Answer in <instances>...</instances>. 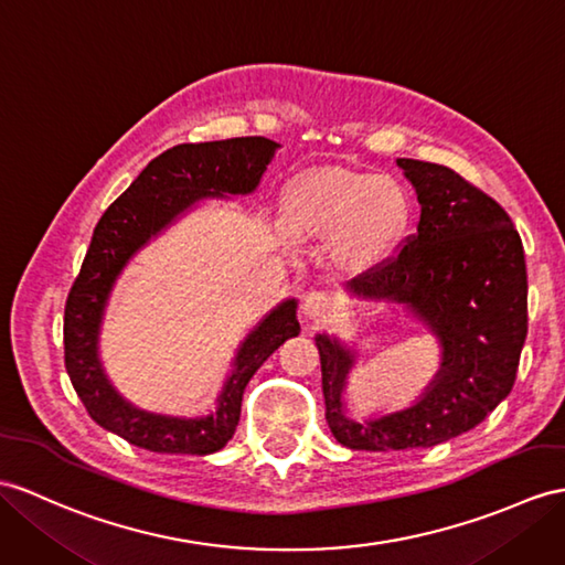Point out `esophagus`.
Masks as SVG:
<instances>
[{
  "label": "esophagus",
  "instance_id": "1",
  "mask_svg": "<svg viewBox=\"0 0 565 565\" xmlns=\"http://www.w3.org/2000/svg\"><path fill=\"white\" fill-rule=\"evenodd\" d=\"M301 309H305L309 319L319 321V319H326V316L333 311V299H330V295L323 290H311V292H307L305 301H301Z\"/></svg>",
  "mask_w": 565,
  "mask_h": 565
}]
</instances>
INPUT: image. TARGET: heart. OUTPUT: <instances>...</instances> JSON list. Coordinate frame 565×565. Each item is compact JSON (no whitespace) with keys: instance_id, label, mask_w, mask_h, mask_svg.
Wrapping results in <instances>:
<instances>
[{"instance_id":"obj_1","label":"heart","mask_w":565,"mask_h":565,"mask_svg":"<svg viewBox=\"0 0 565 565\" xmlns=\"http://www.w3.org/2000/svg\"><path fill=\"white\" fill-rule=\"evenodd\" d=\"M412 203L393 177L356 172H307L287 191V217L301 235H330L356 256H379L403 237Z\"/></svg>"}]
</instances>
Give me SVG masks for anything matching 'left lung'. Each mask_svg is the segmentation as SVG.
<instances>
[{
    "mask_svg": "<svg viewBox=\"0 0 565 565\" xmlns=\"http://www.w3.org/2000/svg\"><path fill=\"white\" fill-rule=\"evenodd\" d=\"M397 164L422 205L417 232L348 290L405 305L441 342V369L415 405L362 424L342 405L354 354L316 335L326 422L352 450L431 448L475 429L511 393L527 335V268L513 220L446 164Z\"/></svg>",
    "mask_w": 565,
    "mask_h": 565,
    "instance_id": "obj_1",
    "label": "left lung"
}]
</instances>
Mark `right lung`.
Returning a JSON list of instances; mask_svg holds the SVG:
<instances>
[{"label": "right lung", "instance_id": "right-lung-1", "mask_svg": "<svg viewBox=\"0 0 565 565\" xmlns=\"http://www.w3.org/2000/svg\"><path fill=\"white\" fill-rule=\"evenodd\" d=\"M275 148L278 143L264 136L174 146L150 160L95 225L84 266L66 297L64 364L88 415L124 441L153 452L186 456H209L220 450L235 436L242 395L256 369L287 338L299 335L297 301L287 299L246 335L215 412L196 419L156 415L127 403L107 381L98 356L107 297L129 258L196 201L252 194Z\"/></svg>", "mask_w": 565, "mask_h": 565}]
</instances>
